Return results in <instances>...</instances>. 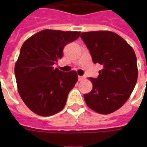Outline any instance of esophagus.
I'll list each match as a JSON object with an SVG mask.
<instances>
[{
    "mask_svg": "<svg viewBox=\"0 0 147 147\" xmlns=\"http://www.w3.org/2000/svg\"><path fill=\"white\" fill-rule=\"evenodd\" d=\"M78 80H79V81H82V80H84V77L79 76H78Z\"/></svg>",
    "mask_w": 147,
    "mask_h": 147,
    "instance_id": "34e87169",
    "label": "esophagus"
}]
</instances>
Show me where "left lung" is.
I'll use <instances>...</instances> for the list:
<instances>
[{"label":"left lung","mask_w":147,"mask_h":147,"mask_svg":"<svg viewBox=\"0 0 147 147\" xmlns=\"http://www.w3.org/2000/svg\"><path fill=\"white\" fill-rule=\"evenodd\" d=\"M81 38L93 62L103 65L98 78H89L93 88L84 94V100L98 113H112L127 101L135 88L138 79L136 53L124 39L112 31L83 32Z\"/></svg>","instance_id":"8db88e82"}]
</instances>
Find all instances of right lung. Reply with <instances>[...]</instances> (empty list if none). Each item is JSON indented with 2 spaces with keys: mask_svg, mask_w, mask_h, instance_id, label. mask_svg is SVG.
I'll use <instances>...</instances> for the list:
<instances>
[{
  "mask_svg": "<svg viewBox=\"0 0 147 147\" xmlns=\"http://www.w3.org/2000/svg\"><path fill=\"white\" fill-rule=\"evenodd\" d=\"M80 35V31L46 29L30 37L22 45L15 65L18 92L37 115L49 117L64 109L78 75L75 71L63 72L53 64L62 58L64 46Z\"/></svg>",
  "mask_w": 147,
  "mask_h": 147,
  "instance_id": "right-lung-1",
  "label": "right lung"
}]
</instances>
